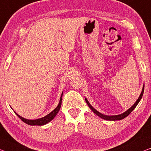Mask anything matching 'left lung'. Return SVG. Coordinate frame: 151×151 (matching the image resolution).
<instances>
[{
  "label": "left lung",
  "mask_w": 151,
  "mask_h": 151,
  "mask_svg": "<svg viewBox=\"0 0 151 151\" xmlns=\"http://www.w3.org/2000/svg\"><path fill=\"white\" fill-rule=\"evenodd\" d=\"M144 89H145V85H143V87H142V92L140 93V96H139V98L138 100H136V102L134 103V105L132 106V107H130L129 109L127 110V111H126L125 112H123L122 114H117V115H106V114H102L100 113V112H98L97 110L94 109V108L92 106L89 104V101L87 100V99L85 98V101H86L87 105L89 106V107L91 109V110L92 111H93L94 113H95L96 115H98V116H100V118H102L103 119H104V120H107V121H119V120H121V119L125 118L126 116H127L129 114L131 113V112L134 111L135 108L136 107V106L138 104V103L140 102V100L142 98V96H143V93H144Z\"/></svg>",
  "instance_id": "8db88e82"
}]
</instances>
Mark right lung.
I'll return each mask as SVG.
<instances>
[{
	"label": "right lung",
	"instance_id": "right-lung-1",
	"mask_svg": "<svg viewBox=\"0 0 151 151\" xmlns=\"http://www.w3.org/2000/svg\"><path fill=\"white\" fill-rule=\"evenodd\" d=\"M62 95H63V92L62 93L61 97H60V102L59 104H58V106L55 108V109L53 110V111H51L50 113H49L47 115L43 116V117L40 118V119H33V120H31V119H27L24 117H22L20 115H19L17 113H16L14 111L15 114H17V116L19 117L21 120L23 121V122L26 123V124L30 125H44L48 123L49 122H50L51 121H52L54 119V117L56 116V114L58 113L59 112L60 108H61V105H62Z\"/></svg>",
	"mask_w": 151,
	"mask_h": 151
}]
</instances>
